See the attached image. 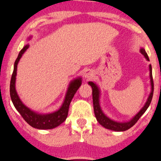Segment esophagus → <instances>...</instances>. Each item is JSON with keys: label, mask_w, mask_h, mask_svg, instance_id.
Listing matches in <instances>:
<instances>
[{"label": "esophagus", "mask_w": 161, "mask_h": 161, "mask_svg": "<svg viewBox=\"0 0 161 161\" xmlns=\"http://www.w3.org/2000/svg\"><path fill=\"white\" fill-rule=\"evenodd\" d=\"M94 72L91 70H86L85 71H84V77H85V79H87V80H91V79H92L93 77H94Z\"/></svg>", "instance_id": "obj_1"}]
</instances>
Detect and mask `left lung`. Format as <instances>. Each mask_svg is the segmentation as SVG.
Masks as SVG:
<instances>
[{
    "mask_svg": "<svg viewBox=\"0 0 161 161\" xmlns=\"http://www.w3.org/2000/svg\"><path fill=\"white\" fill-rule=\"evenodd\" d=\"M141 53L144 56V58L149 61V58H148L147 53H146L145 50L143 48L141 49ZM150 69V84H151V92L148 97L146 103H145L144 106L143 107L142 109L138 112L131 119L130 121L127 122H117L114 120H111L107 117L106 115L103 114L102 111L101 106H100V90L97 86L94 84V82H88V84L91 86L92 87V95H93V104H94V111L95 117H96L97 120L99 122L101 125L103 126L105 128L114 131H125L127 130L130 128L131 127L134 125L137 120H139L140 117L142 116L144 112L146 111L147 109L150 106V102L152 101V97H153V77H152V67L151 65H149Z\"/></svg>",
    "mask_w": 161,
    "mask_h": 161,
    "instance_id": "obj_1",
    "label": "left lung"
}]
</instances>
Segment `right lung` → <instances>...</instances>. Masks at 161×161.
Returning <instances> with one entry per match:
<instances>
[{
  "mask_svg": "<svg viewBox=\"0 0 161 161\" xmlns=\"http://www.w3.org/2000/svg\"><path fill=\"white\" fill-rule=\"evenodd\" d=\"M28 47L29 45L27 44L22 48V50L19 53L18 58L14 62V71L11 76V84H10V94H11V101L17 110L20 113V114L22 116V117L25 119V121L29 125L34 127V128L41 130L53 129L59 126L66 120L67 114H68L69 106H70V102H71V100L73 99L74 94H76L78 88L80 87L82 80H81L80 77H79V78L74 79L70 83L63 104L59 110H58L57 111L51 114H41L33 111L22 103L18 94H17L16 89H15V80H16L18 64L22 55L24 54V53L27 51Z\"/></svg>",
  "mask_w": 161,
  "mask_h": 161,
  "instance_id": "add662e5",
  "label": "right lung"
}]
</instances>
